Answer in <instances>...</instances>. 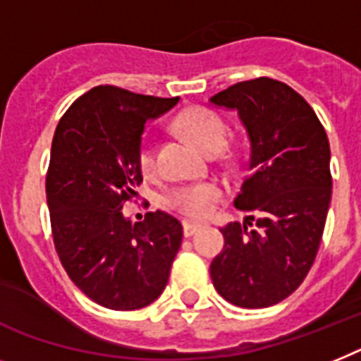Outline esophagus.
Instances as JSON below:
<instances>
[{"label":"esophagus","instance_id":"esophagus-1","mask_svg":"<svg viewBox=\"0 0 361 361\" xmlns=\"http://www.w3.org/2000/svg\"><path fill=\"white\" fill-rule=\"evenodd\" d=\"M199 228H201V225H197V223H190V221L183 223V232H184V236H186V238L193 236V234H195Z\"/></svg>","mask_w":361,"mask_h":361}]
</instances>
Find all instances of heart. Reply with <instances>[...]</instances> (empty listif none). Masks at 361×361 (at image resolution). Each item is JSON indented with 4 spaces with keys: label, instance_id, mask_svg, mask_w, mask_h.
Here are the masks:
<instances>
[{
    "label": "heart",
    "instance_id": "b5f03b06",
    "mask_svg": "<svg viewBox=\"0 0 361 361\" xmlns=\"http://www.w3.org/2000/svg\"><path fill=\"white\" fill-rule=\"evenodd\" d=\"M177 127L183 130L188 140L202 149L204 153H219L227 142V127L219 116L207 109H188L177 118ZM138 166L145 175H151L157 168L154 151L151 145L142 144L138 153ZM221 192L212 183L190 184L175 188L166 197L169 208H173L183 216L192 219L207 217L212 210V204L219 199Z\"/></svg>",
    "mask_w": 361,
    "mask_h": 361
}]
</instances>
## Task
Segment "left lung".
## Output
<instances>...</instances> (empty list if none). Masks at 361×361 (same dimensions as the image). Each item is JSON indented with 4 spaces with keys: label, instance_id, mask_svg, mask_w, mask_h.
Returning <instances> with one entry per match:
<instances>
[{
    "label": "left lung",
    "instance_id": "left-lung-1",
    "mask_svg": "<svg viewBox=\"0 0 361 361\" xmlns=\"http://www.w3.org/2000/svg\"><path fill=\"white\" fill-rule=\"evenodd\" d=\"M236 110L249 138L245 183L234 207L243 223L221 228L210 264L214 288L240 308H267L290 297L314 264L332 197L330 145L312 106L281 80H243L210 97Z\"/></svg>",
    "mask_w": 361,
    "mask_h": 361
}]
</instances>
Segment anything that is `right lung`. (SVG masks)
<instances>
[{
  "mask_svg": "<svg viewBox=\"0 0 361 361\" xmlns=\"http://www.w3.org/2000/svg\"><path fill=\"white\" fill-rule=\"evenodd\" d=\"M177 103L95 86L56 125L46 178L55 249L73 284L105 308L159 299L180 249L183 225L173 216L157 210L133 225L121 212L144 180L145 123Z\"/></svg>",
  "mask_w": 361,
  "mask_h": 361,
  "instance_id": "obj_1",
  "label": "right lung"
}]
</instances>
